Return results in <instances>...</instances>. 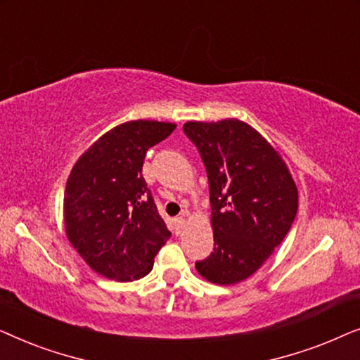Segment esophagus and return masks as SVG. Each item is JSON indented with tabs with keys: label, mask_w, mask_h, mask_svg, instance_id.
Returning <instances> with one entry per match:
<instances>
[{
	"label": "esophagus",
	"mask_w": 360,
	"mask_h": 360,
	"mask_svg": "<svg viewBox=\"0 0 360 360\" xmlns=\"http://www.w3.org/2000/svg\"><path fill=\"white\" fill-rule=\"evenodd\" d=\"M175 226L179 229H184L185 228V226H186V214L185 213L181 214V216H179V218L175 219Z\"/></svg>",
	"instance_id": "esophagus-1"
}]
</instances>
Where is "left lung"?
<instances>
[{
	"mask_svg": "<svg viewBox=\"0 0 360 360\" xmlns=\"http://www.w3.org/2000/svg\"><path fill=\"white\" fill-rule=\"evenodd\" d=\"M210 181L214 250L196 262L205 280L234 285L249 278L282 244L298 210V190L278 150L248 122L188 121Z\"/></svg>",
	"mask_w": 360,
	"mask_h": 360,
	"instance_id": "left-lung-1",
	"label": "left lung"
}]
</instances>
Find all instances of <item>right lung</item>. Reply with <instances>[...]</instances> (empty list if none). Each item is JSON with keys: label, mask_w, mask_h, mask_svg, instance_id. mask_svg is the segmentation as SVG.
Masks as SVG:
<instances>
[{"label": "right lung", "mask_w": 360, "mask_h": 360, "mask_svg": "<svg viewBox=\"0 0 360 360\" xmlns=\"http://www.w3.org/2000/svg\"><path fill=\"white\" fill-rule=\"evenodd\" d=\"M174 122L137 120L112 127L75 162L63 195L67 239L96 274L117 282L146 277L170 238L142 176L146 152Z\"/></svg>", "instance_id": "obj_1"}]
</instances>
